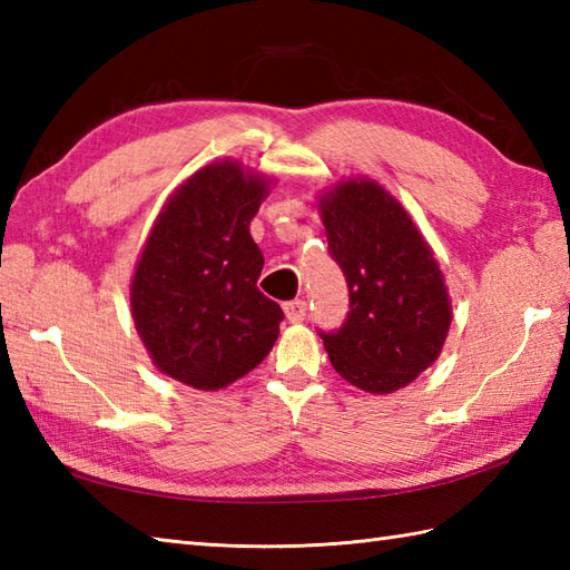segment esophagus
<instances>
[{"label":"esophagus","mask_w":570,"mask_h":570,"mask_svg":"<svg viewBox=\"0 0 570 570\" xmlns=\"http://www.w3.org/2000/svg\"><path fill=\"white\" fill-rule=\"evenodd\" d=\"M284 313H286V318L292 321V323H301L306 318V313H308V304L304 298H298V301H288V304H284Z\"/></svg>","instance_id":"34e87169"}]
</instances>
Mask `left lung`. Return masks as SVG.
<instances>
[{
	"mask_svg": "<svg viewBox=\"0 0 570 570\" xmlns=\"http://www.w3.org/2000/svg\"><path fill=\"white\" fill-rule=\"evenodd\" d=\"M321 213L350 311L341 328L318 335L343 380L390 394L441 353L451 325L443 274L406 210L372 180L341 184Z\"/></svg>",
	"mask_w": 570,
	"mask_h": 570,
	"instance_id": "obj_1",
	"label": "left lung"
}]
</instances>
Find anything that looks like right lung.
Wrapping results in <instances>:
<instances>
[{
    "instance_id": "right-lung-1",
    "label": "right lung",
    "mask_w": 570,
    "mask_h": 570,
    "mask_svg": "<svg viewBox=\"0 0 570 570\" xmlns=\"http://www.w3.org/2000/svg\"><path fill=\"white\" fill-rule=\"evenodd\" d=\"M266 184L210 164L176 190L131 282V316L154 365L196 390L245 377L269 355L284 311L257 288L264 257L249 223Z\"/></svg>"
}]
</instances>
